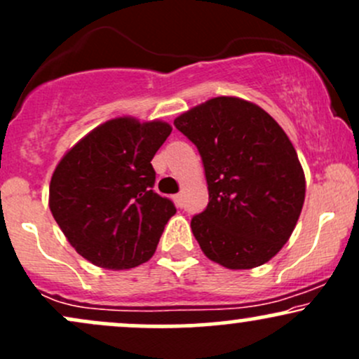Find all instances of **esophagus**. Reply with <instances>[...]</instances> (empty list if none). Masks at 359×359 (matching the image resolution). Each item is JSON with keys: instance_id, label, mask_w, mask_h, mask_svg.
Returning a JSON list of instances; mask_svg holds the SVG:
<instances>
[{"instance_id": "esophagus-1", "label": "esophagus", "mask_w": 359, "mask_h": 359, "mask_svg": "<svg viewBox=\"0 0 359 359\" xmlns=\"http://www.w3.org/2000/svg\"><path fill=\"white\" fill-rule=\"evenodd\" d=\"M174 201H175V204L179 205V208H182V205H184V196H182V192L175 194V196H174Z\"/></svg>"}]
</instances>
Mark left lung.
<instances>
[{"instance_id":"left-lung-1","label":"left lung","mask_w":359,"mask_h":359,"mask_svg":"<svg viewBox=\"0 0 359 359\" xmlns=\"http://www.w3.org/2000/svg\"><path fill=\"white\" fill-rule=\"evenodd\" d=\"M174 125L199 150L209 204L191 228L201 250L231 270L263 265L294 231L306 177L285 131L259 106L221 96Z\"/></svg>"}]
</instances>
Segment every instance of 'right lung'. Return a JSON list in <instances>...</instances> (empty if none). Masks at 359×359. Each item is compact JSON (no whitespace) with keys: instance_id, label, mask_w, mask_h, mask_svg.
Returning a JSON list of instances; mask_svg holds the SVG:
<instances>
[{"instance_id":"1","label":"right lung","mask_w":359,"mask_h":359,"mask_svg":"<svg viewBox=\"0 0 359 359\" xmlns=\"http://www.w3.org/2000/svg\"><path fill=\"white\" fill-rule=\"evenodd\" d=\"M172 126L116 118L76 143L50 180L53 219L96 266L126 270L154 257L175 205L154 191L151 158Z\"/></svg>"}]
</instances>
